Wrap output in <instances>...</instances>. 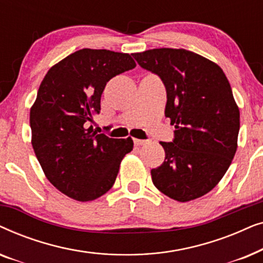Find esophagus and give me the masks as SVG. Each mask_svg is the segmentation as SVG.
Instances as JSON below:
<instances>
[{
    "instance_id": "obj_1",
    "label": "esophagus",
    "mask_w": 263,
    "mask_h": 263,
    "mask_svg": "<svg viewBox=\"0 0 263 263\" xmlns=\"http://www.w3.org/2000/svg\"><path fill=\"white\" fill-rule=\"evenodd\" d=\"M134 143H135V146H142V145H146V143H147V140L134 139Z\"/></svg>"
}]
</instances>
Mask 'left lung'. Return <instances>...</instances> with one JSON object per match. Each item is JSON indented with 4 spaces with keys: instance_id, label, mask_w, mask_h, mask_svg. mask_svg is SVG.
Instances as JSON below:
<instances>
[{
    "instance_id": "left-lung-1",
    "label": "left lung",
    "mask_w": 263,
    "mask_h": 263,
    "mask_svg": "<svg viewBox=\"0 0 263 263\" xmlns=\"http://www.w3.org/2000/svg\"><path fill=\"white\" fill-rule=\"evenodd\" d=\"M166 88L165 116L175 125L172 142H160L165 160L152 168L153 184L179 202L210 193L228 171L237 151L239 109L217 63L185 49L133 53Z\"/></svg>"
}]
</instances>
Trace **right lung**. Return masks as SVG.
Segmentation results:
<instances>
[{"instance_id": "add662e5", "label": "right lung", "mask_w": 263, "mask_h": 263, "mask_svg": "<svg viewBox=\"0 0 263 263\" xmlns=\"http://www.w3.org/2000/svg\"><path fill=\"white\" fill-rule=\"evenodd\" d=\"M136 67L129 53L81 49L50 68L30 110L32 147L45 177L86 202L109 192L132 138L112 139L92 125L106 82Z\"/></svg>"}]
</instances>
